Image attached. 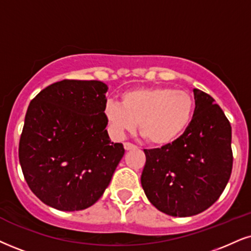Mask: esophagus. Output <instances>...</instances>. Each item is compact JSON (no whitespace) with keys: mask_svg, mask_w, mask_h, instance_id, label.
Returning a JSON list of instances; mask_svg holds the SVG:
<instances>
[{"mask_svg":"<svg viewBox=\"0 0 251 251\" xmlns=\"http://www.w3.org/2000/svg\"><path fill=\"white\" fill-rule=\"evenodd\" d=\"M123 147H125L126 150H132L135 149L136 145H134L132 143H129V142H125V143H123Z\"/></svg>","mask_w":251,"mask_h":251,"instance_id":"obj_1","label":"esophagus"}]
</instances>
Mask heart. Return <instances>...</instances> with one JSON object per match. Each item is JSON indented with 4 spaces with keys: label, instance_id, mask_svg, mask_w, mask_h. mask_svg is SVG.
Here are the masks:
<instances>
[{
    "label": "heart",
    "instance_id": "heart-1",
    "mask_svg": "<svg viewBox=\"0 0 251 251\" xmlns=\"http://www.w3.org/2000/svg\"><path fill=\"white\" fill-rule=\"evenodd\" d=\"M196 98L186 89L143 87L126 91L121 103L108 101L104 115L113 134L122 137L138 123L141 135L150 144L169 145L191 126Z\"/></svg>",
    "mask_w": 251,
    "mask_h": 251
}]
</instances>
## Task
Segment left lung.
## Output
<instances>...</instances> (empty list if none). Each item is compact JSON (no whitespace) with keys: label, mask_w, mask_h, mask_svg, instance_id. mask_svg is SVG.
Returning <instances> with one entry per match:
<instances>
[{"label":"left lung","mask_w":251,"mask_h":251,"mask_svg":"<svg viewBox=\"0 0 251 251\" xmlns=\"http://www.w3.org/2000/svg\"><path fill=\"white\" fill-rule=\"evenodd\" d=\"M196 111L177 141L144 150L141 176L145 196L160 212L192 216L211 207L224 192L233 169L231 126L214 99L193 89Z\"/></svg>","instance_id":"1"}]
</instances>
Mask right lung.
<instances>
[{"mask_svg":"<svg viewBox=\"0 0 251 251\" xmlns=\"http://www.w3.org/2000/svg\"><path fill=\"white\" fill-rule=\"evenodd\" d=\"M106 83L61 80L27 107L18 158L33 194L59 211L94 205L125 154L110 141L104 115Z\"/></svg>","mask_w":251,"mask_h":251,"instance_id":"right-lung-1","label":"right lung"}]
</instances>
